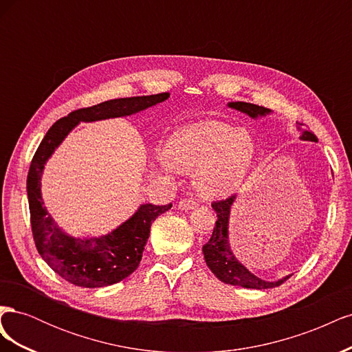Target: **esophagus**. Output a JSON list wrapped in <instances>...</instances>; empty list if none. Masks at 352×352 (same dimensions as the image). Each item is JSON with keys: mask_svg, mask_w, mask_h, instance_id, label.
Here are the masks:
<instances>
[{"mask_svg": "<svg viewBox=\"0 0 352 352\" xmlns=\"http://www.w3.org/2000/svg\"><path fill=\"white\" fill-rule=\"evenodd\" d=\"M198 207V202L194 199H180L177 208L179 210H184V211H189V210H194Z\"/></svg>", "mask_w": 352, "mask_h": 352, "instance_id": "esophagus-1", "label": "esophagus"}]
</instances>
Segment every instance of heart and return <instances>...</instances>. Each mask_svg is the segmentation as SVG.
Segmentation results:
<instances>
[{"label": "heart", "instance_id": "heart-1", "mask_svg": "<svg viewBox=\"0 0 352 352\" xmlns=\"http://www.w3.org/2000/svg\"><path fill=\"white\" fill-rule=\"evenodd\" d=\"M166 157L180 172H195L194 185L201 197L216 199L242 186L254 164L255 144L248 131L204 120L175 132L166 145Z\"/></svg>", "mask_w": 352, "mask_h": 352}]
</instances>
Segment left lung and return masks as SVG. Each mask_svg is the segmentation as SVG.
I'll return each instance as SVG.
<instances>
[{
    "label": "left lung",
    "mask_w": 352,
    "mask_h": 352,
    "mask_svg": "<svg viewBox=\"0 0 352 352\" xmlns=\"http://www.w3.org/2000/svg\"><path fill=\"white\" fill-rule=\"evenodd\" d=\"M228 107L247 114L251 119H258V117L272 114V110L250 102H228ZM296 129L301 132V141L317 142V136L313 132L304 129L302 123H296ZM235 201L236 197L233 195L225 201H217L214 204H211L212 210L217 212V221L214 229H212V235L210 241L202 247V252H204V258L208 269L214 273L216 278H219L221 282L233 286L248 287V289H269V287H276L282 285L286 279L291 278V274H287L285 278L278 280H264L258 278V276L251 273L235 257V254H233L229 242V219L232 206Z\"/></svg>",
    "instance_id": "obj_1"
}]
</instances>
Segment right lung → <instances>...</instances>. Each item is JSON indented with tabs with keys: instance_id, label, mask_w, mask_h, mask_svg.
Returning <instances> with one entry per match:
<instances>
[{
	"instance_id": "obj_1",
	"label": "right lung",
	"mask_w": 352,
	"mask_h": 352,
	"mask_svg": "<svg viewBox=\"0 0 352 352\" xmlns=\"http://www.w3.org/2000/svg\"><path fill=\"white\" fill-rule=\"evenodd\" d=\"M170 97L168 92L110 100L88 109L72 111L57 120L42 140L32 158L28 173L30 225L41 257L67 282L82 287L110 286L131 276L141 263L144 247L150 238L151 223L172 208V204H141L133 214L102 236L76 238L58 228L41 194V179L48 158L80 122L91 123L132 116Z\"/></svg>"
}]
</instances>
